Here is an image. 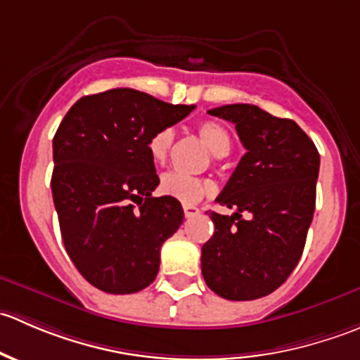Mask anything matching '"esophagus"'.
I'll return each instance as SVG.
<instances>
[{
	"label": "esophagus",
	"mask_w": 360,
	"mask_h": 360,
	"mask_svg": "<svg viewBox=\"0 0 360 360\" xmlns=\"http://www.w3.org/2000/svg\"><path fill=\"white\" fill-rule=\"evenodd\" d=\"M183 210H184V216L186 217H195L200 214V209L195 205H183Z\"/></svg>",
	"instance_id": "obj_1"
}]
</instances>
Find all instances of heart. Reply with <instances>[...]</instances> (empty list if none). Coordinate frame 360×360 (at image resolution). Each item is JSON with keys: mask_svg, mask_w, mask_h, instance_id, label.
Instances as JSON below:
<instances>
[{"mask_svg": "<svg viewBox=\"0 0 360 360\" xmlns=\"http://www.w3.org/2000/svg\"><path fill=\"white\" fill-rule=\"evenodd\" d=\"M198 136L209 148L214 157H224L230 153L231 139L228 130L221 123L207 120L198 125ZM174 143V130L162 129L155 132L148 141V151L155 163H163L169 157L170 148ZM160 191L167 197H172L183 203H195L202 200L207 195H212L216 191V186L210 179L203 177H191L184 176L179 172H167L160 181Z\"/></svg>", "mask_w": 360, "mask_h": 360, "instance_id": "heart-1", "label": "heart"}]
</instances>
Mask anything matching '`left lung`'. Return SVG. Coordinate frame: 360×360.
I'll list each match as a JSON object with an SVG mask.
<instances>
[{
  "label": "left lung",
  "instance_id": "1",
  "mask_svg": "<svg viewBox=\"0 0 360 360\" xmlns=\"http://www.w3.org/2000/svg\"><path fill=\"white\" fill-rule=\"evenodd\" d=\"M235 123L248 150L210 212L214 235L202 248V275L217 296L249 301L281 288L296 268L314 219L321 157L296 122L252 104L209 110Z\"/></svg>",
  "mask_w": 360,
  "mask_h": 360
}]
</instances>
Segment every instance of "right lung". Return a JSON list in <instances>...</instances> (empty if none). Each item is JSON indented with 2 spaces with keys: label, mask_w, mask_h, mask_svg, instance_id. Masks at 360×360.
Returning a JSON list of instances; mask_svg holds the SVG:
<instances>
[{
  "label": "right lung",
  "mask_w": 360,
  "mask_h": 360,
  "mask_svg": "<svg viewBox=\"0 0 360 360\" xmlns=\"http://www.w3.org/2000/svg\"><path fill=\"white\" fill-rule=\"evenodd\" d=\"M193 110L111 89L76 101L60 122L53 137V203L64 248L94 288L132 294L157 277L160 249L184 212L176 198L151 197L160 179L148 141Z\"/></svg>",
  "instance_id": "right-lung-1"
}]
</instances>
